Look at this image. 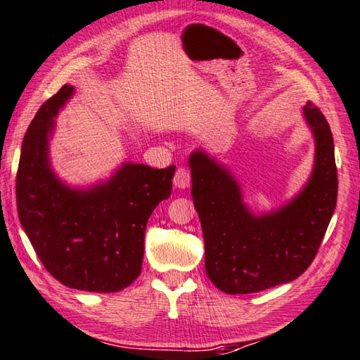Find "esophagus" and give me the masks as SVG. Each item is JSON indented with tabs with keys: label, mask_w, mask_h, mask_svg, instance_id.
<instances>
[{
	"label": "esophagus",
	"mask_w": 360,
	"mask_h": 360,
	"mask_svg": "<svg viewBox=\"0 0 360 360\" xmlns=\"http://www.w3.org/2000/svg\"><path fill=\"white\" fill-rule=\"evenodd\" d=\"M189 185H191V172H189L188 167L181 166L177 169V172L174 175V186L185 189Z\"/></svg>",
	"instance_id": "1"
}]
</instances>
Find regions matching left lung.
<instances>
[{
	"mask_svg": "<svg viewBox=\"0 0 360 360\" xmlns=\"http://www.w3.org/2000/svg\"><path fill=\"white\" fill-rule=\"evenodd\" d=\"M304 117L315 136L314 172L302 191L273 213H250L226 167L200 150L189 157L205 271L224 293H257L291 282L315 259L334 214L338 181L326 117L311 101L304 106Z\"/></svg>",
	"mask_w": 360,
	"mask_h": 360,
	"instance_id": "8db88e82",
	"label": "left lung"
}]
</instances>
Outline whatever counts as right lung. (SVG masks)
Instances as JSON below:
<instances>
[{"instance_id":"right-lung-1","label":"right lung","mask_w":360,"mask_h":360,"mask_svg":"<svg viewBox=\"0 0 360 360\" xmlns=\"http://www.w3.org/2000/svg\"><path fill=\"white\" fill-rule=\"evenodd\" d=\"M60 87L40 106L22 144L17 210L45 269L64 285L94 293L127 288L141 274L147 221L172 191L175 166L125 162L106 183L72 189L50 167L53 117L72 97Z\"/></svg>"}]
</instances>
